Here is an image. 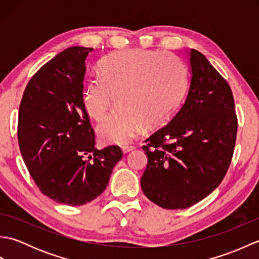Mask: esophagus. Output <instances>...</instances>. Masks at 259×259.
I'll list each match as a JSON object with an SVG mask.
<instances>
[{
  "label": "esophagus",
  "instance_id": "34e87169",
  "mask_svg": "<svg viewBox=\"0 0 259 259\" xmlns=\"http://www.w3.org/2000/svg\"><path fill=\"white\" fill-rule=\"evenodd\" d=\"M121 149H122L123 153H128L130 151H133L135 149V147L134 146H123L122 148H121Z\"/></svg>",
  "mask_w": 259,
  "mask_h": 259
}]
</instances>
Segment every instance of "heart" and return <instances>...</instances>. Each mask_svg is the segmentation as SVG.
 Wrapping results in <instances>:
<instances>
[{
    "label": "heart",
    "mask_w": 259,
    "mask_h": 259,
    "mask_svg": "<svg viewBox=\"0 0 259 259\" xmlns=\"http://www.w3.org/2000/svg\"><path fill=\"white\" fill-rule=\"evenodd\" d=\"M101 79L87 84L84 104L95 120L107 117L117 99L118 110L98 125L101 139L126 144L142 125L160 122L177 108L187 89V73L177 58L161 51L133 50L103 59Z\"/></svg>",
    "instance_id": "obj_1"
}]
</instances>
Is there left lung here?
Returning a JSON list of instances; mask_svg holds the SVG:
<instances>
[{
  "mask_svg": "<svg viewBox=\"0 0 259 259\" xmlns=\"http://www.w3.org/2000/svg\"><path fill=\"white\" fill-rule=\"evenodd\" d=\"M190 84L170 122L144 146L141 177L147 198L164 209H185L222 183L232 160L237 117L229 84L199 51L188 52Z\"/></svg>",
  "mask_w": 259,
  "mask_h": 259,
  "instance_id": "1",
  "label": "left lung"
}]
</instances>
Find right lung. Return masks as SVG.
Here are the masks:
<instances>
[{
    "instance_id": "1",
    "label": "right lung",
    "mask_w": 259,
    "mask_h": 259,
    "mask_svg": "<svg viewBox=\"0 0 259 259\" xmlns=\"http://www.w3.org/2000/svg\"><path fill=\"white\" fill-rule=\"evenodd\" d=\"M92 48L71 47L32 76L19 110L18 140L26 168L43 194L82 206L107 188L122 151L95 148L83 102L85 60Z\"/></svg>"
}]
</instances>
